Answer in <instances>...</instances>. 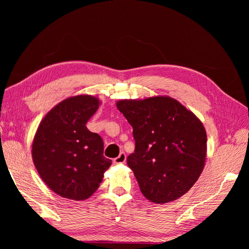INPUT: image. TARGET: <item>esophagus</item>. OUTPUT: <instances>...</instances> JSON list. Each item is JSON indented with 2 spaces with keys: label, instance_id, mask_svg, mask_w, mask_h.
I'll list each match as a JSON object with an SVG mask.
<instances>
[{
  "label": "esophagus",
  "instance_id": "esophagus-1",
  "mask_svg": "<svg viewBox=\"0 0 249 249\" xmlns=\"http://www.w3.org/2000/svg\"><path fill=\"white\" fill-rule=\"evenodd\" d=\"M126 160V156L124 153H120L118 157H116L114 160H113V162H114L115 164H123L124 163Z\"/></svg>",
  "mask_w": 249,
  "mask_h": 249
}]
</instances>
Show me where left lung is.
<instances>
[{"label": "left lung", "mask_w": 249, "mask_h": 249, "mask_svg": "<svg viewBox=\"0 0 249 249\" xmlns=\"http://www.w3.org/2000/svg\"><path fill=\"white\" fill-rule=\"evenodd\" d=\"M133 126L135 150L126 158L144 196L166 203L183 196L205 167L207 133L193 112L170 96L116 103Z\"/></svg>", "instance_id": "obj_1"}]
</instances>
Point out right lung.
I'll return each instance as SVG.
<instances>
[{
    "label": "right lung",
    "instance_id": "1",
    "mask_svg": "<svg viewBox=\"0 0 249 249\" xmlns=\"http://www.w3.org/2000/svg\"><path fill=\"white\" fill-rule=\"evenodd\" d=\"M100 104L92 95L71 96L48 112L35 133V167L50 189L64 198L91 196L112 164L103 155L102 137L86 126Z\"/></svg>",
    "mask_w": 249,
    "mask_h": 249
}]
</instances>
